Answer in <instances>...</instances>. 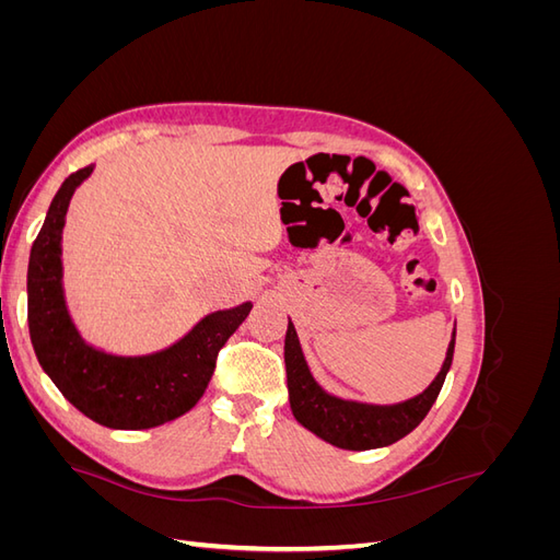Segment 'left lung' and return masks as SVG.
Segmentation results:
<instances>
[{
    "label": "left lung",
    "mask_w": 560,
    "mask_h": 560,
    "mask_svg": "<svg viewBox=\"0 0 560 560\" xmlns=\"http://www.w3.org/2000/svg\"><path fill=\"white\" fill-rule=\"evenodd\" d=\"M455 327L446 348V358L432 383L411 399L395 404H374L331 395L322 387L303 354L299 334L287 325L284 334V366H287V389H290V406L294 418L303 428L325 439L327 444L346 451H369L399 442L420 425L428 416L432 404L444 385V378L453 362Z\"/></svg>",
    "instance_id": "obj_1"
}]
</instances>
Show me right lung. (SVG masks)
Wrapping results in <instances>:
<instances>
[{
  "label": "right lung",
  "instance_id": "right-lung-1",
  "mask_svg": "<svg viewBox=\"0 0 560 560\" xmlns=\"http://www.w3.org/2000/svg\"><path fill=\"white\" fill-rule=\"evenodd\" d=\"M95 171L86 165L54 196L27 264V325L46 376L65 399L112 430H149L191 411L212 378L217 352L247 317L252 301L200 317L175 343L121 354L83 338L62 282V229L70 200Z\"/></svg>",
  "mask_w": 560,
  "mask_h": 560
}]
</instances>
